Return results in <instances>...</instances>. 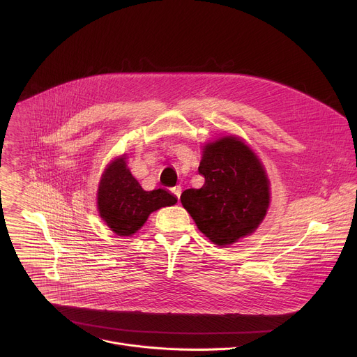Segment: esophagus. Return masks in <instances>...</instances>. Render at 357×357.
Masks as SVG:
<instances>
[{
	"instance_id": "obj_1",
	"label": "esophagus",
	"mask_w": 357,
	"mask_h": 357,
	"mask_svg": "<svg viewBox=\"0 0 357 357\" xmlns=\"http://www.w3.org/2000/svg\"><path fill=\"white\" fill-rule=\"evenodd\" d=\"M171 190H172V193H174V195L178 197V200H179L181 193H182V188H181V186H175V188H172Z\"/></svg>"
}]
</instances>
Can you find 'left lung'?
<instances>
[{
  "instance_id": "obj_1",
  "label": "left lung",
  "mask_w": 357,
  "mask_h": 357,
  "mask_svg": "<svg viewBox=\"0 0 357 357\" xmlns=\"http://www.w3.org/2000/svg\"><path fill=\"white\" fill-rule=\"evenodd\" d=\"M200 189H186L182 206L197 228L218 247L254 232L269 206V181L252 150L236 137H222L203 149Z\"/></svg>"
}]
</instances>
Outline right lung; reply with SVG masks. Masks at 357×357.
Returning a JSON list of instances; mask_svg holds the SVG:
<instances>
[{
	"label": "right lung",
	"mask_w": 357,
	"mask_h": 357,
	"mask_svg": "<svg viewBox=\"0 0 357 357\" xmlns=\"http://www.w3.org/2000/svg\"><path fill=\"white\" fill-rule=\"evenodd\" d=\"M176 203L167 189L146 192L126 168L125 158L114 160L103 172L98 189V208L107 227L121 236L135 234L149 215Z\"/></svg>",
	"instance_id": "right-lung-1"
}]
</instances>
